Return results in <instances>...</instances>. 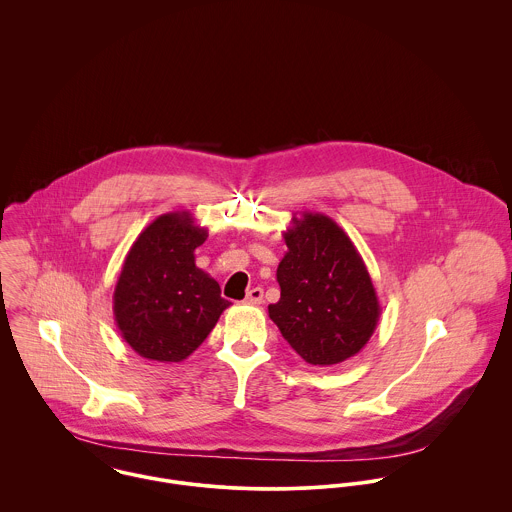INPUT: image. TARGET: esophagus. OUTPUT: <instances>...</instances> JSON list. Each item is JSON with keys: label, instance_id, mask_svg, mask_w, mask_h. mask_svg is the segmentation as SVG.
I'll return each mask as SVG.
<instances>
[{"label": "esophagus", "instance_id": "34e87169", "mask_svg": "<svg viewBox=\"0 0 512 512\" xmlns=\"http://www.w3.org/2000/svg\"><path fill=\"white\" fill-rule=\"evenodd\" d=\"M262 299H264V290L262 288H252L244 297V301L250 303V305H260Z\"/></svg>", "mask_w": 512, "mask_h": 512}]
</instances>
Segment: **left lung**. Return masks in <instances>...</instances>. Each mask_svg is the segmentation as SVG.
<instances>
[{"instance_id":"1","label":"left lung","mask_w":512,"mask_h":512,"mask_svg":"<svg viewBox=\"0 0 512 512\" xmlns=\"http://www.w3.org/2000/svg\"><path fill=\"white\" fill-rule=\"evenodd\" d=\"M284 240L288 252L276 272L282 292L268 305L270 319L309 365L355 357L382 309L353 240L335 220L307 211L293 215Z\"/></svg>"}]
</instances>
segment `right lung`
I'll return each mask as SVG.
<instances>
[{
    "instance_id": "add662e5",
    "label": "right lung",
    "mask_w": 512,
    "mask_h": 512,
    "mask_svg": "<svg viewBox=\"0 0 512 512\" xmlns=\"http://www.w3.org/2000/svg\"><path fill=\"white\" fill-rule=\"evenodd\" d=\"M207 236L189 211L167 213L142 230L124 260L114 319L124 341L147 361H185L230 305L217 280L195 264Z\"/></svg>"
}]
</instances>
